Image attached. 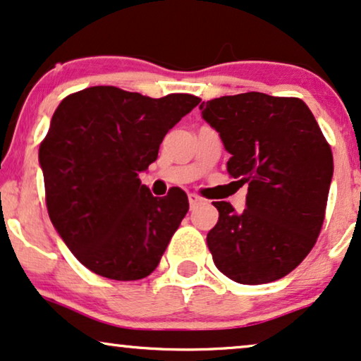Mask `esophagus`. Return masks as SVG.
I'll use <instances>...</instances> for the list:
<instances>
[{
    "mask_svg": "<svg viewBox=\"0 0 361 361\" xmlns=\"http://www.w3.org/2000/svg\"><path fill=\"white\" fill-rule=\"evenodd\" d=\"M188 200H190V208H191V209H195L196 206H200V204L204 203V200L201 198V196L195 195V193H190V195H188Z\"/></svg>",
    "mask_w": 361,
    "mask_h": 361,
    "instance_id": "1",
    "label": "esophagus"
}]
</instances>
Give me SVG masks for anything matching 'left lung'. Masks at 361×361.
<instances>
[{
    "label": "left lung",
    "instance_id": "1",
    "mask_svg": "<svg viewBox=\"0 0 361 361\" xmlns=\"http://www.w3.org/2000/svg\"><path fill=\"white\" fill-rule=\"evenodd\" d=\"M203 118L231 153L228 173L247 183L246 209L213 203L219 219L206 243L234 282L267 284L312 251L324 224L334 157L305 102L247 92L201 102Z\"/></svg>",
    "mask_w": 361,
    "mask_h": 361
}]
</instances>
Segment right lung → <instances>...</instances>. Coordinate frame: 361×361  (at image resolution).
Listing matches in <instances>:
<instances>
[{"mask_svg":"<svg viewBox=\"0 0 361 361\" xmlns=\"http://www.w3.org/2000/svg\"><path fill=\"white\" fill-rule=\"evenodd\" d=\"M201 102L190 94L152 99L112 85L66 97L39 147L47 213L89 271L138 281L155 271L188 213L173 188L155 198L138 173L157 160L170 128Z\"/></svg>","mask_w":361,"mask_h":361,"instance_id":"1","label":"right lung"}]
</instances>
